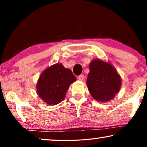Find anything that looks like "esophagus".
<instances>
[{
    "label": "esophagus",
    "mask_w": 147,
    "mask_h": 147,
    "mask_svg": "<svg viewBox=\"0 0 147 147\" xmlns=\"http://www.w3.org/2000/svg\"><path fill=\"white\" fill-rule=\"evenodd\" d=\"M84 75H80V76L78 77V79L80 81H82V80H84Z\"/></svg>",
    "instance_id": "esophagus-1"
}]
</instances>
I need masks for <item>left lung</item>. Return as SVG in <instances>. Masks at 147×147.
Segmentation results:
<instances>
[{
    "instance_id": "1",
    "label": "left lung",
    "mask_w": 147,
    "mask_h": 147,
    "mask_svg": "<svg viewBox=\"0 0 147 147\" xmlns=\"http://www.w3.org/2000/svg\"><path fill=\"white\" fill-rule=\"evenodd\" d=\"M88 75V91L92 98L101 102L110 101L120 91L122 80L111 63L100 59L90 62Z\"/></svg>"
}]
</instances>
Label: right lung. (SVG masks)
<instances>
[{
  "mask_svg": "<svg viewBox=\"0 0 147 147\" xmlns=\"http://www.w3.org/2000/svg\"><path fill=\"white\" fill-rule=\"evenodd\" d=\"M76 81V78L69 69L57 63L47 67L38 79L37 94L49 105H56L65 97L69 86Z\"/></svg>",
  "mask_w": 147,
  "mask_h": 147,
  "instance_id": "right-lung-1",
  "label": "right lung"
}]
</instances>
